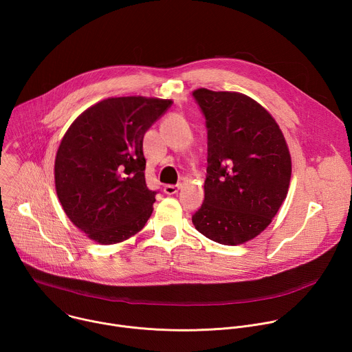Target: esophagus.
Returning <instances> with one entry per match:
<instances>
[{
    "label": "esophagus",
    "instance_id": "34e87169",
    "mask_svg": "<svg viewBox=\"0 0 352 352\" xmlns=\"http://www.w3.org/2000/svg\"><path fill=\"white\" fill-rule=\"evenodd\" d=\"M179 189H181V185H166V186H164V192H166L167 195H174V193H177Z\"/></svg>",
    "mask_w": 352,
    "mask_h": 352
}]
</instances>
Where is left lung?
Listing matches in <instances>:
<instances>
[{
    "label": "left lung",
    "instance_id": "obj_1",
    "mask_svg": "<svg viewBox=\"0 0 352 352\" xmlns=\"http://www.w3.org/2000/svg\"><path fill=\"white\" fill-rule=\"evenodd\" d=\"M206 117L208 177L195 228L221 245H239L267 228L287 197L291 155L256 100L238 91L193 90Z\"/></svg>",
    "mask_w": 352,
    "mask_h": 352
}]
</instances>
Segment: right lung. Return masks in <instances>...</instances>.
Instances as JSON below:
<instances>
[{
    "mask_svg": "<svg viewBox=\"0 0 352 352\" xmlns=\"http://www.w3.org/2000/svg\"><path fill=\"white\" fill-rule=\"evenodd\" d=\"M170 98L109 97L68 128L54 163L56 190L68 219L91 241L122 242L153 213L156 192L144 179L143 136Z\"/></svg>",
    "mask_w": 352,
    "mask_h": 352,
    "instance_id": "1",
    "label": "right lung"
}]
</instances>
